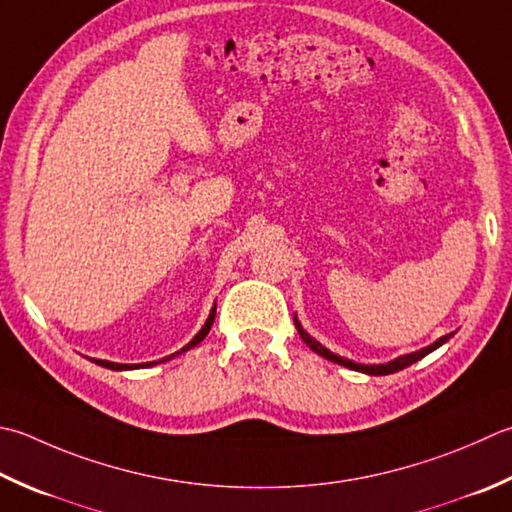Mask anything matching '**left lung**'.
Listing matches in <instances>:
<instances>
[{"mask_svg": "<svg viewBox=\"0 0 512 512\" xmlns=\"http://www.w3.org/2000/svg\"><path fill=\"white\" fill-rule=\"evenodd\" d=\"M295 328H297L299 337H302L304 342H306V346H308L310 350H315L317 355H322V357L330 359V362H335V364H339V366H346V368H350V370H359V373H366V375H390V373H397V370H404L406 366L419 362V359L426 357L428 353H433L435 348L446 344L448 339L453 337V333L444 335V337H439L435 344H430V346H426V348H422V350H417V353L402 355V357H397V359H393V362H388V364H370V366H368V364H357V362H353V359H346V357H339V355H335V353H330V350H328L326 346H322V344L317 342V339H313V337H310V335L306 333V330L302 328V324L297 322V317H295Z\"/></svg>", "mask_w": 512, "mask_h": 512, "instance_id": "8db88e82", "label": "left lung"}]
</instances>
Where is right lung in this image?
<instances>
[{
	"instance_id": "obj_1",
	"label": "right lung",
	"mask_w": 512,
	"mask_h": 512,
	"mask_svg": "<svg viewBox=\"0 0 512 512\" xmlns=\"http://www.w3.org/2000/svg\"><path fill=\"white\" fill-rule=\"evenodd\" d=\"M215 308L217 306H213V310H210V315H208V319H206V324L202 326V330H199V333L190 339V342L182 348V350H177V353H173V355H168V357H164V359H159V362H148V364H115V362H106V359H93L95 364H99V366H104V368H110V370H133V368H146V366H155V364H162V362H168V359H173L175 355H182V353H186V350H190L193 346H197L199 342H202V339L208 335V330H210V326H213V322H215Z\"/></svg>"
}]
</instances>
